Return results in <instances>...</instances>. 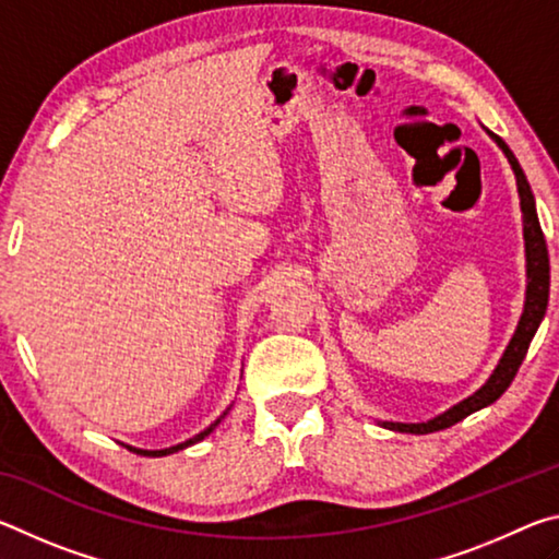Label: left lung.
<instances>
[{
    "instance_id": "8db88e82",
    "label": "left lung",
    "mask_w": 559,
    "mask_h": 559,
    "mask_svg": "<svg viewBox=\"0 0 559 559\" xmlns=\"http://www.w3.org/2000/svg\"><path fill=\"white\" fill-rule=\"evenodd\" d=\"M490 138H493L498 147L506 153L508 163H510V167H513L515 179H518L520 210H523L525 257H527V298H525L523 318H520L515 335H513V340H510V345L503 353V357H500L496 372L490 374V380L480 386L476 394H471L468 400H463L456 406H451L449 412H443L441 416H437V419H431V421H424V424L382 421L384 429L402 431V433L441 431V429L453 427V424H459L461 419H466L468 414L484 409V406H488V404H493L498 396L508 390L510 382L515 380L520 365H523V359L527 355V347H530V343H533L537 328H540L543 318H545L547 298H550V257H547L545 234L540 229V219H537V212H535L533 189H530L523 167H520L515 155L510 153V147L498 135H493V132H490Z\"/></svg>"
}]
</instances>
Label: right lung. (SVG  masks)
<instances>
[{
  "label": "right lung",
  "mask_w": 559,
  "mask_h": 559,
  "mask_svg": "<svg viewBox=\"0 0 559 559\" xmlns=\"http://www.w3.org/2000/svg\"><path fill=\"white\" fill-rule=\"evenodd\" d=\"M226 416V412L219 416V419H216L210 429H204L202 433H197L194 439H189V441H185V443H177V447H169V449H163V451H143V449H130V451H135V453H143V456H167V453H175V451H179V449H187V447H192V443H197V441H202L206 433H212V429L216 427V424H219L222 419Z\"/></svg>",
  "instance_id": "obj_1"
}]
</instances>
